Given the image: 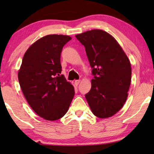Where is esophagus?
Returning <instances> with one entry per match:
<instances>
[{"instance_id":"1","label":"esophagus","mask_w":154,"mask_h":154,"mask_svg":"<svg viewBox=\"0 0 154 154\" xmlns=\"http://www.w3.org/2000/svg\"><path fill=\"white\" fill-rule=\"evenodd\" d=\"M80 82H81V81H80V80H76V81H75V82H74L75 85H78L80 83Z\"/></svg>"}]
</instances>
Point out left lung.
<instances>
[{
	"mask_svg": "<svg viewBox=\"0 0 154 154\" xmlns=\"http://www.w3.org/2000/svg\"><path fill=\"white\" fill-rule=\"evenodd\" d=\"M85 48L92 68V87L85 98L92 112L100 119L116 114L128 98L131 82V65L112 35L100 29L75 35Z\"/></svg>",
	"mask_w": 154,
	"mask_h": 154,
	"instance_id": "8db88e82",
	"label": "left lung"
}]
</instances>
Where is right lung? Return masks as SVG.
Listing matches in <instances>:
<instances>
[{
  "label": "right lung",
  "instance_id": "obj_1",
  "mask_svg": "<svg viewBox=\"0 0 154 154\" xmlns=\"http://www.w3.org/2000/svg\"><path fill=\"white\" fill-rule=\"evenodd\" d=\"M69 35H45L25 52L18 72L21 89L31 109L48 121L66 114L74 96V88L61 74L62 48Z\"/></svg>",
  "mask_w": 154,
  "mask_h": 154
}]
</instances>
